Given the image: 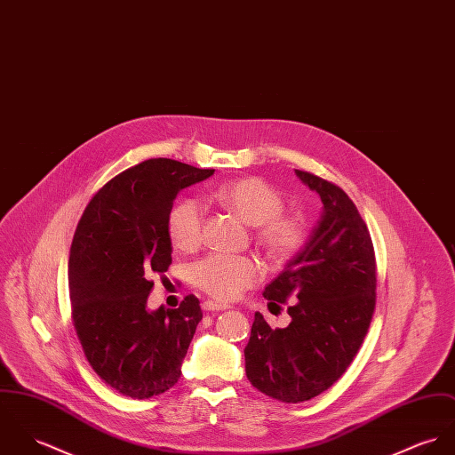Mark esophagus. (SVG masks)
I'll return each mask as SVG.
<instances>
[{"label": "esophagus", "mask_w": 455, "mask_h": 455, "mask_svg": "<svg viewBox=\"0 0 455 455\" xmlns=\"http://www.w3.org/2000/svg\"><path fill=\"white\" fill-rule=\"evenodd\" d=\"M203 308L204 310H207V312H220V310H227V308H230V305L207 300V302L203 303Z\"/></svg>", "instance_id": "obj_1"}]
</instances>
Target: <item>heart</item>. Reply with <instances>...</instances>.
Masks as SVG:
<instances>
[{"mask_svg": "<svg viewBox=\"0 0 455 455\" xmlns=\"http://www.w3.org/2000/svg\"><path fill=\"white\" fill-rule=\"evenodd\" d=\"M216 199L234 211L244 223L256 227V243L268 256L288 259L305 239L300 214L281 212L284 201L277 190L259 178H243L221 185ZM204 211L199 201L187 197L174 204L167 214L171 244L180 251H192L203 239ZM261 277L259 265L250 256L209 254L192 268V279L209 297L228 302L237 299Z\"/></svg>", "mask_w": 455, "mask_h": 455, "instance_id": "heart-1", "label": "heart"}]
</instances>
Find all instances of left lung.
<instances>
[{
    "instance_id": "8db88e82",
    "label": "left lung",
    "mask_w": 455,
    "mask_h": 455,
    "mask_svg": "<svg viewBox=\"0 0 455 455\" xmlns=\"http://www.w3.org/2000/svg\"><path fill=\"white\" fill-rule=\"evenodd\" d=\"M323 204L307 244L267 284L270 305L288 302L291 323L270 328L256 312L244 349L246 375L263 395L302 403L347 370L375 308V252L353 201L337 185L295 169Z\"/></svg>"
}]
</instances>
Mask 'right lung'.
Masks as SVG:
<instances>
[{"instance_id": "right-lung-1", "label": "right lung", "mask_w": 455, "mask_h": 455, "mask_svg": "<svg viewBox=\"0 0 455 455\" xmlns=\"http://www.w3.org/2000/svg\"><path fill=\"white\" fill-rule=\"evenodd\" d=\"M214 174L171 158L145 160L108 181L85 207L69 251V300L91 366L124 396L147 400L181 377L203 319L199 299L147 307L153 272H167V214L176 196Z\"/></svg>"}]
</instances>
